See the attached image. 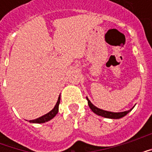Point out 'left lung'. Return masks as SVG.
I'll list each match as a JSON object with an SVG mask.
<instances>
[{
	"label": "left lung",
	"instance_id": "1",
	"mask_svg": "<svg viewBox=\"0 0 152 152\" xmlns=\"http://www.w3.org/2000/svg\"><path fill=\"white\" fill-rule=\"evenodd\" d=\"M86 99L88 101V105L90 107V109L92 110L93 112H94L96 115H100V116H102V117L105 118H109V119H121V118L124 117V115L132 111V109L129 110V111H125V112H107V111H104L102 109H100L99 107H97L95 106L93 104L92 102L89 101V99L86 97Z\"/></svg>",
	"mask_w": 152,
	"mask_h": 152
}]
</instances>
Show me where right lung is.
I'll return each mask as SVG.
<instances>
[{"instance_id":"right-lung-1","label":"right lung","mask_w":152,"mask_h":152,"mask_svg":"<svg viewBox=\"0 0 152 152\" xmlns=\"http://www.w3.org/2000/svg\"><path fill=\"white\" fill-rule=\"evenodd\" d=\"M60 95L58 97V101H57L56 105L54 106V107H53L50 112H48L47 114L44 115L42 116H40V117L37 118V119H35V120H31V121H29L30 123H37V124H42V123H45L47 121H50V120H52L57 114H58V106H59L60 103Z\"/></svg>"}]
</instances>
